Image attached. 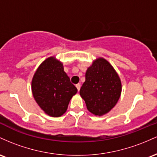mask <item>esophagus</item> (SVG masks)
Here are the masks:
<instances>
[{"mask_svg":"<svg viewBox=\"0 0 157 157\" xmlns=\"http://www.w3.org/2000/svg\"><path fill=\"white\" fill-rule=\"evenodd\" d=\"M75 87H76L77 90H78V91L80 90V88H81V84H76V85H75Z\"/></svg>","mask_w":157,"mask_h":157,"instance_id":"34e87169","label":"esophagus"}]
</instances>
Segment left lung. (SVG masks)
<instances>
[{
  "label": "left lung",
  "instance_id": "obj_1",
  "mask_svg": "<svg viewBox=\"0 0 157 157\" xmlns=\"http://www.w3.org/2000/svg\"><path fill=\"white\" fill-rule=\"evenodd\" d=\"M121 92V81L115 70L105 59H96L86 72L80 89L87 110L96 116L107 113L117 103Z\"/></svg>",
  "mask_w": 157,
  "mask_h": 157
}]
</instances>
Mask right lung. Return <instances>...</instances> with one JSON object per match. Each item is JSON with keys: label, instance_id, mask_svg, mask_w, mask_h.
I'll use <instances>...</instances> for the list:
<instances>
[{"label": "right lung", "instance_id": "add662e5", "mask_svg": "<svg viewBox=\"0 0 157 157\" xmlns=\"http://www.w3.org/2000/svg\"><path fill=\"white\" fill-rule=\"evenodd\" d=\"M32 91L35 100L46 113L59 117L66 112L77 88L70 82L63 64L50 57L40 65L35 73Z\"/></svg>", "mask_w": 157, "mask_h": 157}]
</instances>
